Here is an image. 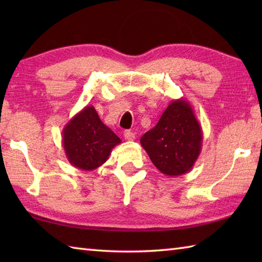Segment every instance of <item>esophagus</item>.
<instances>
[{
	"label": "esophagus",
	"mask_w": 262,
	"mask_h": 262,
	"mask_svg": "<svg viewBox=\"0 0 262 262\" xmlns=\"http://www.w3.org/2000/svg\"><path fill=\"white\" fill-rule=\"evenodd\" d=\"M124 137H125V140L126 141H134L135 140V134L133 132H130V130H125L124 132Z\"/></svg>",
	"instance_id": "34e87169"
}]
</instances>
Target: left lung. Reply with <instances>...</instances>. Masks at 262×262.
<instances>
[{
  "instance_id": "1",
  "label": "left lung",
  "mask_w": 262,
  "mask_h": 262,
  "mask_svg": "<svg viewBox=\"0 0 262 262\" xmlns=\"http://www.w3.org/2000/svg\"><path fill=\"white\" fill-rule=\"evenodd\" d=\"M202 143V127L191 104L183 98L172 100L157 126L141 138L153 164L169 177L185 174L192 169Z\"/></svg>"
}]
</instances>
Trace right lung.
Listing matches in <instances>:
<instances>
[{"label":"right lung","instance_id":"obj_1","mask_svg":"<svg viewBox=\"0 0 262 262\" xmlns=\"http://www.w3.org/2000/svg\"><path fill=\"white\" fill-rule=\"evenodd\" d=\"M120 138L105 126L93 105H86L63 129V146L69 162L77 169L92 171L108 160Z\"/></svg>","mask_w":262,"mask_h":262}]
</instances>
